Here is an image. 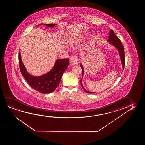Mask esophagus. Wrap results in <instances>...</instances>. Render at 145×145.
<instances>
[{
  "mask_svg": "<svg viewBox=\"0 0 145 145\" xmlns=\"http://www.w3.org/2000/svg\"><path fill=\"white\" fill-rule=\"evenodd\" d=\"M78 61H79V60L78 59L77 57L76 56H72L70 58V64L72 65H75L77 64Z\"/></svg>",
  "mask_w": 145,
  "mask_h": 145,
  "instance_id": "obj_1",
  "label": "esophagus"
}]
</instances>
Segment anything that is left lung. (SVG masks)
Here are the masks:
<instances>
[{
	"label": "left lung",
	"mask_w": 145,
	"mask_h": 145,
	"mask_svg": "<svg viewBox=\"0 0 145 145\" xmlns=\"http://www.w3.org/2000/svg\"><path fill=\"white\" fill-rule=\"evenodd\" d=\"M107 42H109V44H111L112 46H114L118 50L120 57V59L121 60V62L122 64L123 69H124V68L125 66V61L124 49V47H123L122 44L121 43L120 40H119L117 36L115 35V33H114V32H113V30H110L109 38L107 40ZM80 66L82 68V77L81 80V85L82 87L86 93H93V92L88 91L84 88L83 84H82V78H83V76L84 73V71L83 67V65H82V64H80Z\"/></svg>",
	"instance_id": "8db88e82"
}]
</instances>
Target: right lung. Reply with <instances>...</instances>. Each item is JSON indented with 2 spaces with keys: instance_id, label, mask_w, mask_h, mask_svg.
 Returning <instances> with one entry per match:
<instances>
[{
  "instance_id": "add662e5",
  "label": "right lung",
  "mask_w": 145,
  "mask_h": 145,
  "mask_svg": "<svg viewBox=\"0 0 145 145\" xmlns=\"http://www.w3.org/2000/svg\"><path fill=\"white\" fill-rule=\"evenodd\" d=\"M44 25L53 28L56 24ZM19 62L21 73L30 86L40 93L46 94L53 92L58 86L61 80L62 76L68 66L69 60V59L57 60L54 67L50 71L40 76H34L28 73L22 62L20 50L19 54Z\"/></svg>"
}]
</instances>
